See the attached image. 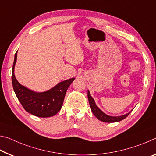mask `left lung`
Segmentation results:
<instances>
[{
	"mask_svg": "<svg viewBox=\"0 0 156 156\" xmlns=\"http://www.w3.org/2000/svg\"><path fill=\"white\" fill-rule=\"evenodd\" d=\"M87 96H88L89 103H90L91 111H92L94 115H95V117L97 118L98 120L101 121V122H107V123L120 122V121H122L123 119H124L125 118H126L128 116V115L130 113V112H129L124 115L118 116V117H113V116L107 115L106 114L102 112V111H101L99 108L97 107V105H96L95 103L94 100V98L91 96V94L89 91H87Z\"/></svg>",
	"mask_w": 156,
	"mask_h": 156,
	"instance_id": "obj_1",
	"label": "left lung"
}]
</instances>
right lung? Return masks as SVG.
I'll return each mask as SVG.
<instances>
[{
  "label": "right lung",
  "instance_id": "obj_1",
  "mask_svg": "<svg viewBox=\"0 0 156 156\" xmlns=\"http://www.w3.org/2000/svg\"><path fill=\"white\" fill-rule=\"evenodd\" d=\"M17 52L14 55L12 66V82L16 97L27 112L39 117H49L56 115L61 110L66 90L75 78L59 83L58 85L44 92H35L21 85L14 76V66Z\"/></svg>",
  "mask_w": 156,
  "mask_h": 156
}]
</instances>
